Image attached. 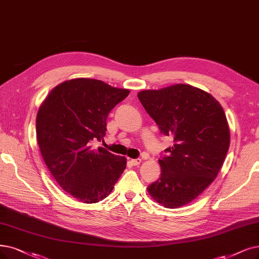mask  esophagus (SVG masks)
<instances>
[{
  "instance_id": "esophagus-1",
  "label": "esophagus",
  "mask_w": 259,
  "mask_h": 259,
  "mask_svg": "<svg viewBox=\"0 0 259 259\" xmlns=\"http://www.w3.org/2000/svg\"><path fill=\"white\" fill-rule=\"evenodd\" d=\"M140 162H141V159H140V158L131 159V163H132L133 165H138V164H140Z\"/></svg>"
}]
</instances>
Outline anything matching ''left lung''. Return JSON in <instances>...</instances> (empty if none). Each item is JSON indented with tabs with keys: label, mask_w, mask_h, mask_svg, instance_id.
<instances>
[{
	"label": "left lung",
	"mask_w": 259,
	"mask_h": 259,
	"mask_svg": "<svg viewBox=\"0 0 259 259\" xmlns=\"http://www.w3.org/2000/svg\"><path fill=\"white\" fill-rule=\"evenodd\" d=\"M138 99L160 133L174 140L158 159L160 178L148 192L164 207H181L198 198L222 167L231 140L224 110L211 95L185 84L143 90Z\"/></svg>",
	"instance_id": "left-lung-1"
}]
</instances>
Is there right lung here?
<instances>
[{"instance_id":"add662e5","label":"right lung","mask_w":259,"mask_h":259,"mask_svg":"<svg viewBox=\"0 0 259 259\" xmlns=\"http://www.w3.org/2000/svg\"><path fill=\"white\" fill-rule=\"evenodd\" d=\"M128 94L99 79L74 78L57 85L39 107L44 160L60 187L82 203L105 199L126 168L125 157L91 142L104 138L108 113Z\"/></svg>"}]
</instances>
